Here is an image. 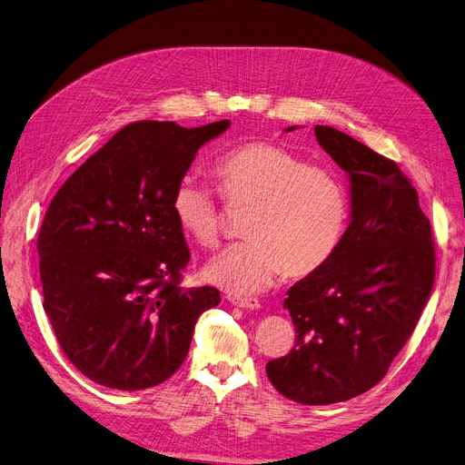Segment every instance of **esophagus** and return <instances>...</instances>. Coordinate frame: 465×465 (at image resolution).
<instances>
[{"label": "esophagus", "instance_id": "obj_1", "mask_svg": "<svg viewBox=\"0 0 465 465\" xmlns=\"http://www.w3.org/2000/svg\"><path fill=\"white\" fill-rule=\"evenodd\" d=\"M230 303L237 305V307H242V309H260V300L256 298H237V296H228Z\"/></svg>", "mask_w": 465, "mask_h": 465}]
</instances>
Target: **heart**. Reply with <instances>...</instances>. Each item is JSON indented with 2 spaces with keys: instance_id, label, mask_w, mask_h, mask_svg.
Instances as JSON below:
<instances>
[{
  "instance_id": "b5f03b06",
  "label": "heart",
  "mask_w": 465,
  "mask_h": 465,
  "mask_svg": "<svg viewBox=\"0 0 465 465\" xmlns=\"http://www.w3.org/2000/svg\"><path fill=\"white\" fill-rule=\"evenodd\" d=\"M226 203L252 207L245 233L251 237L216 252L205 277L235 296L265 290L284 272L305 277L333 256L349 220V195L330 171L267 141L233 146L214 165ZM179 226L203 247L223 232L214 190L184 175L171 195Z\"/></svg>"
}]
</instances>
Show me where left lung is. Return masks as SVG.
<instances>
[{
	"label": "left lung",
	"mask_w": 465,
	"mask_h": 465,
	"mask_svg": "<svg viewBox=\"0 0 465 465\" xmlns=\"http://www.w3.org/2000/svg\"><path fill=\"white\" fill-rule=\"evenodd\" d=\"M314 134L349 173L352 216L333 256L288 290L296 345L265 373L284 398L328 405L386 375L430 298L435 247L419 193L394 160L330 126Z\"/></svg>",
	"instance_id": "left-lung-1"
}]
</instances>
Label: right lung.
Wrapping results in <instances>:
<instances>
[{
	"mask_svg": "<svg viewBox=\"0 0 465 465\" xmlns=\"http://www.w3.org/2000/svg\"><path fill=\"white\" fill-rule=\"evenodd\" d=\"M230 126L141 120L56 192L37 237L43 307L75 368L114 390L151 388L184 361L195 321L220 303L183 288L190 251L171 195L195 153Z\"/></svg>",
	"mask_w": 465,
	"mask_h": 465,
	"instance_id": "obj_1",
	"label": "right lung"
}]
</instances>
